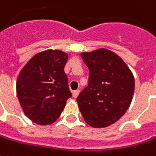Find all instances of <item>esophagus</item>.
I'll return each mask as SVG.
<instances>
[{"mask_svg":"<svg viewBox=\"0 0 156 156\" xmlns=\"http://www.w3.org/2000/svg\"><path fill=\"white\" fill-rule=\"evenodd\" d=\"M72 94H73V97H74V98H77L78 96V94H79V90H75V91H73Z\"/></svg>","mask_w":156,"mask_h":156,"instance_id":"obj_1","label":"esophagus"}]
</instances>
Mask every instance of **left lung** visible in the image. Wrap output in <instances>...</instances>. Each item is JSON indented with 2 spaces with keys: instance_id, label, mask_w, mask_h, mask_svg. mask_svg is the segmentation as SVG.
I'll return each mask as SVG.
<instances>
[{
  "instance_id": "1",
  "label": "left lung",
  "mask_w": 156,
  "mask_h": 156,
  "mask_svg": "<svg viewBox=\"0 0 156 156\" xmlns=\"http://www.w3.org/2000/svg\"><path fill=\"white\" fill-rule=\"evenodd\" d=\"M89 69V83L77 98L85 121L93 127H106L128 109L134 91V78L114 52L99 49L81 53Z\"/></svg>"
}]
</instances>
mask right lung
Here are the masks:
<instances>
[{"label": "right lung", "instance_id": "right-lung-1", "mask_svg": "<svg viewBox=\"0 0 156 156\" xmlns=\"http://www.w3.org/2000/svg\"><path fill=\"white\" fill-rule=\"evenodd\" d=\"M68 55L61 51H42L20 71L17 97L25 115L38 125L55 122L71 97L65 65Z\"/></svg>", "mask_w": 156, "mask_h": 156}]
</instances>
